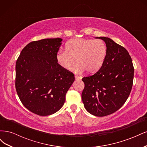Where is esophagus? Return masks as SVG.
Masks as SVG:
<instances>
[{"instance_id":"1","label":"esophagus","mask_w":147,"mask_h":147,"mask_svg":"<svg viewBox=\"0 0 147 147\" xmlns=\"http://www.w3.org/2000/svg\"><path fill=\"white\" fill-rule=\"evenodd\" d=\"M75 80H81L82 77L78 76V75H75Z\"/></svg>"}]
</instances>
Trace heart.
Instances as JSON below:
<instances>
[{
    "instance_id": "obj_1",
    "label": "heart",
    "mask_w": 147,
    "mask_h": 147,
    "mask_svg": "<svg viewBox=\"0 0 147 147\" xmlns=\"http://www.w3.org/2000/svg\"><path fill=\"white\" fill-rule=\"evenodd\" d=\"M66 50H59L56 55L57 64L69 70L77 63L74 71L82 74L84 70L89 74L98 71L106 58L107 47L100 39L74 38L65 45Z\"/></svg>"
}]
</instances>
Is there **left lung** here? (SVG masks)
Masks as SVG:
<instances>
[{
  "label": "left lung",
  "mask_w": 147,
  "mask_h": 147,
  "mask_svg": "<svg viewBox=\"0 0 147 147\" xmlns=\"http://www.w3.org/2000/svg\"><path fill=\"white\" fill-rule=\"evenodd\" d=\"M106 44L104 63L91 76L82 78V99L88 112L104 117L119 109L127 99L133 84L134 69L128 51L112 39L100 37Z\"/></svg>",
  "instance_id": "1"
}]
</instances>
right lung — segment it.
<instances>
[{"label": "right lung", "instance_id": "obj_1", "mask_svg": "<svg viewBox=\"0 0 147 147\" xmlns=\"http://www.w3.org/2000/svg\"><path fill=\"white\" fill-rule=\"evenodd\" d=\"M63 39L45 38L28 44L16 63L15 87L22 104L31 112L48 116L61 109L75 80L73 73L57 64Z\"/></svg>", "mask_w": 147, "mask_h": 147}]
</instances>
